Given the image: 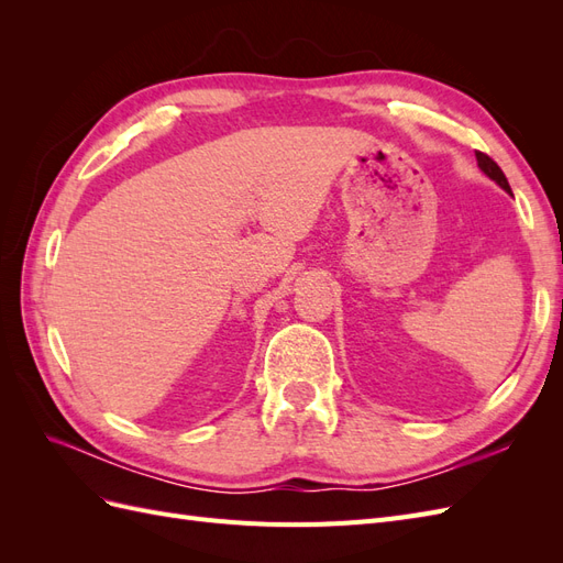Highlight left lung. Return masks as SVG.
<instances>
[{
    "label": "left lung",
    "mask_w": 563,
    "mask_h": 563,
    "mask_svg": "<svg viewBox=\"0 0 563 563\" xmlns=\"http://www.w3.org/2000/svg\"><path fill=\"white\" fill-rule=\"evenodd\" d=\"M476 162H479V168L482 172L490 178V180H496L505 192H509L512 195V190H509V183H507V178H505V174H503V168L493 162L488 155H484V152H476Z\"/></svg>",
    "instance_id": "left-lung-1"
}]
</instances>
